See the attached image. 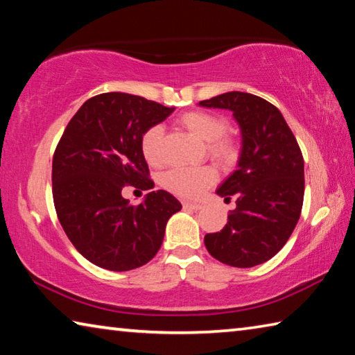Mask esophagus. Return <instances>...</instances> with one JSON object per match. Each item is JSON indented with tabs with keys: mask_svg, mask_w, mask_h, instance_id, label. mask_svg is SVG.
Returning a JSON list of instances; mask_svg holds the SVG:
<instances>
[{
	"mask_svg": "<svg viewBox=\"0 0 355 355\" xmlns=\"http://www.w3.org/2000/svg\"><path fill=\"white\" fill-rule=\"evenodd\" d=\"M183 208H189V209H200L202 203H196V202H183Z\"/></svg>",
	"mask_w": 355,
	"mask_h": 355,
	"instance_id": "obj_1",
	"label": "esophagus"
}]
</instances>
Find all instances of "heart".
<instances>
[{
    "instance_id": "heart-1",
    "label": "heart",
    "mask_w": 355,
    "mask_h": 355,
    "mask_svg": "<svg viewBox=\"0 0 355 355\" xmlns=\"http://www.w3.org/2000/svg\"><path fill=\"white\" fill-rule=\"evenodd\" d=\"M178 122L182 127L189 130L192 135L205 141V152L209 159L216 164L230 169L239 159V144L235 137L227 133L228 123L219 114L209 111H188L180 116ZM163 136L164 130L161 125H153L141 137V152L147 163L153 167L163 164ZM218 182V172L211 166L202 167H175L167 171L161 184L167 191L184 199H197L209 186Z\"/></svg>"
}]
</instances>
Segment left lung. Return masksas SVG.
Wrapping results in <instances>:
<instances>
[{"instance_id": "left-lung-1", "label": "left lung", "mask_w": 355, "mask_h": 355, "mask_svg": "<svg viewBox=\"0 0 355 355\" xmlns=\"http://www.w3.org/2000/svg\"><path fill=\"white\" fill-rule=\"evenodd\" d=\"M199 105L233 111L243 133L239 167L218 194L236 209L220 232L207 233V250L220 263L252 268L272 258L296 227L304 203V156L282 112L248 92H227Z\"/></svg>"}]
</instances>
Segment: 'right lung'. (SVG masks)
<instances>
[{"mask_svg": "<svg viewBox=\"0 0 355 355\" xmlns=\"http://www.w3.org/2000/svg\"><path fill=\"white\" fill-rule=\"evenodd\" d=\"M173 111L137 95L107 92L89 98L53 155V202L75 249L110 271L148 263L163 244L166 224L182 209L171 192H148L139 205L122 197L123 186L153 188L141 137Z\"/></svg>", "mask_w": 355, "mask_h": 355, "instance_id": "obj_1", "label": "right lung"}]
</instances>
